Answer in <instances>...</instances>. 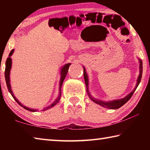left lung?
<instances>
[{
  "instance_id": "left-lung-1",
  "label": "left lung",
  "mask_w": 150,
  "mask_h": 150,
  "mask_svg": "<svg viewBox=\"0 0 150 150\" xmlns=\"http://www.w3.org/2000/svg\"><path fill=\"white\" fill-rule=\"evenodd\" d=\"M139 74L138 76V79H137V83L135 88L133 90V91L128 94V95L126 96L125 97L123 98H121V99H118V100H112V101H109V102H104V101L96 99V98H94L93 96H91V93L89 92V90H88V76L87 74V72H86V70L85 69V67H83V69H84V71H83V75H84V79H85V85H86V87H87V92L88 96L92 100L93 102H95V103L98 104L100 106H103V107H105L106 108H109V109H118L119 108H120L122 106H123L124 104L126 103L130 99V98L132 97V96L134 93V91H136V88L138 87V85L140 83L141 79H142V69H143V67H142V62L141 59H139Z\"/></svg>"
}]
</instances>
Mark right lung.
<instances>
[{"instance_id":"1","label":"right lung","mask_w":150,"mask_h":150,"mask_svg":"<svg viewBox=\"0 0 150 150\" xmlns=\"http://www.w3.org/2000/svg\"><path fill=\"white\" fill-rule=\"evenodd\" d=\"M14 50H12L11 53L9 54V57L7 58L6 59V67H5V73H4V75H5V80H6V85H7V88H8V90L10 92V93L11 94V95L12 96V97L14 98V99L16 101V103H18V104L20 106H21L22 107H23L24 108L26 109V110H28L29 111H31V112H36L37 110H35V109H32V108H28L26 106H24L23 105H22V103L19 102L18 100L16 98V96H14V95L13 94V92H12V91L11 89V82H10V73H11V67H12V59L11 58V56L13 54ZM71 65V63H67V64H65L64 66H63L62 67V69H61V79H60V81H59V96H57V98H56L54 100V102L51 104L50 105L47 106V107L44 108L43 109V110H48V109H50L51 108H52L53 106H54L55 105H57V103L59 102V100H60V98H61V91H62V86L63 84V81H64L65 78L66 77V75L67 74V72H68V69H69V67Z\"/></svg>"}]
</instances>
